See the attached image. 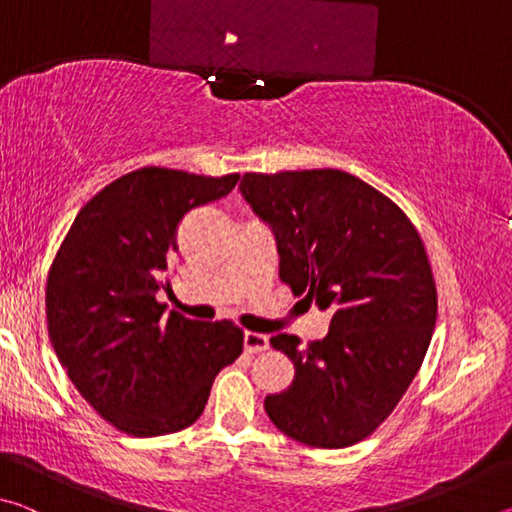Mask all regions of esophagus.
<instances>
[{"mask_svg":"<svg viewBox=\"0 0 512 512\" xmlns=\"http://www.w3.org/2000/svg\"><path fill=\"white\" fill-rule=\"evenodd\" d=\"M244 348H246V352H262L268 348V336L259 334V332H246Z\"/></svg>","mask_w":512,"mask_h":512,"instance_id":"34e87169","label":"esophagus"}]
</instances>
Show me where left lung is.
I'll use <instances>...</instances> for the list:
<instances>
[{
  "mask_svg": "<svg viewBox=\"0 0 512 512\" xmlns=\"http://www.w3.org/2000/svg\"><path fill=\"white\" fill-rule=\"evenodd\" d=\"M241 194L271 225L280 280L332 309L323 341L271 339L296 375L266 395L268 418L309 447L359 443L402 400L436 327V282L418 230L391 198L339 169L246 173Z\"/></svg>",
  "mask_w": 512,
  "mask_h": 512,
  "instance_id": "8db88e82",
  "label": "left lung"
}]
</instances>
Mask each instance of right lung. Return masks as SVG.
<instances>
[{"label":"right lung","mask_w":512,"mask_h":512,"mask_svg":"<svg viewBox=\"0 0 512 512\" xmlns=\"http://www.w3.org/2000/svg\"><path fill=\"white\" fill-rule=\"evenodd\" d=\"M239 173L144 167L81 207L47 277L49 339L85 402L137 438L167 436L203 413L214 377L244 350L232 320L164 314L155 293L187 212L228 196Z\"/></svg>","instance_id":"obj_1"}]
</instances>
